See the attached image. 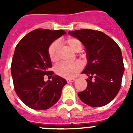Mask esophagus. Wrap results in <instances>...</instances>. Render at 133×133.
Returning a JSON list of instances; mask_svg holds the SVG:
<instances>
[{"label": "esophagus", "mask_w": 133, "mask_h": 133, "mask_svg": "<svg viewBox=\"0 0 133 133\" xmlns=\"http://www.w3.org/2000/svg\"><path fill=\"white\" fill-rule=\"evenodd\" d=\"M75 79H74V78H72V79H66V82H67L68 83H70V82H73V81H75Z\"/></svg>", "instance_id": "34e87169"}]
</instances>
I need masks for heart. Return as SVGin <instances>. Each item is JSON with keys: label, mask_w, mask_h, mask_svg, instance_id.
Returning a JSON list of instances; mask_svg holds the SVG:
<instances>
[{"label": "heart", "mask_w": 133, "mask_h": 133, "mask_svg": "<svg viewBox=\"0 0 133 133\" xmlns=\"http://www.w3.org/2000/svg\"><path fill=\"white\" fill-rule=\"evenodd\" d=\"M64 43L75 52H78L82 49L83 43L78 38L75 37H69L64 40ZM58 43L54 41L48 49V56L51 62H56L58 60ZM82 69V66L79 63H73L70 64L60 63L55 68L56 75L65 78H72Z\"/></svg>", "instance_id": "b5f03b06"}]
</instances>
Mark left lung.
<instances>
[{
  "mask_svg": "<svg viewBox=\"0 0 133 133\" xmlns=\"http://www.w3.org/2000/svg\"><path fill=\"white\" fill-rule=\"evenodd\" d=\"M69 34L81 40L87 50L88 64L82 73L89 78L86 80L87 87L78 92V97L92 107L106 105L121 87L124 67L119 46L99 30L81 29L69 31Z\"/></svg>",
  "mask_w": 133,
  "mask_h": 133,
  "instance_id": "1",
  "label": "left lung"
}]
</instances>
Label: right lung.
<instances>
[{"label": "right lung", "mask_w": 133, "mask_h": 133, "mask_svg": "<svg viewBox=\"0 0 133 133\" xmlns=\"http://www.w3.org/2000/svg\"><path fill=\"white\" fill-rule=\"evenodd\" d=\"M66 33L63 30L38 29L30 32L17 44L11 63L14 89L20 99L35 110H46L57 103L64 78L57 75L45 83L44 76L52 77V63L48 49L56 38Z\"/></svg>", "instance_id": "add662e5"}]
</instances>
